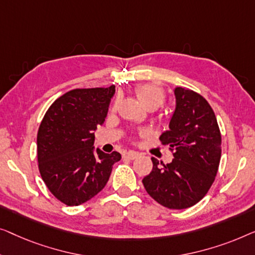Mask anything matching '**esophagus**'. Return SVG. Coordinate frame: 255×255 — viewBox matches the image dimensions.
<instances>
[{
	"instance_id": "1",
	"label": "esophagus",
	"mask_w": 255,
	"mask_h": 255,
	"mask_svg": "<svg viewBox=\"0 0 255 255\" xmlns=\"http://www.w3.org/2000/svg\"><path fill=\"white\" fill-rule=\"evenodd\" d=\"M138 157V153L137 152H134V151H129L124 153V158H128V159H135Z\"/></svg>"
}]
</instances>
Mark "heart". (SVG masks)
Segmentation results:
<instances>
[{
    "label": "heart",
    "mask_w": 255,
    "mask_h": 255,
    "mask_svg": "<svg viewBox=\"0 0 255 255\" xmlns=\"http://www.w3.org/2000/svg\"><path fill=\"white\" fill-rule=\"evenodd\" d=\"M135 93L139 102L144 105L146 109L157 110L165 102V92L162 88L152 84L138 85L135 89Z\"/></svg>",
    "instance_id": "obj_1"
}]
</instances>
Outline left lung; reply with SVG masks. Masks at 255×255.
I'll list each match as a JSON object with an SVG mask.
<instances>
[{
	"instance_id": "left-lung-1",
	"label": "left lung",
	"mask_w": 255,
	"mask_h": 255,
	"mask_svg": "<svg viewBox=\"0 0 255 255\" xmlns=\"http://www.w3.org/2000/svg\"><path fill=\"white\" fill-rule=\"evenodd\" d=\"M174 95L170 129L159 137L174 158L164 164L152 157V171L142 182L159 204L186 209L202 200L213 185L220 166L222 137L216 116L202 96L184 88H175Z\"/></svg>"
}]
</instances>
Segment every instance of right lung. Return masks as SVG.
<instances>
[{"mask_svg":"<svg viewBox=\"0 0 255 255\" xmlns=\"http://www.w3.org/2000/svg\"><path fill=\"white\" fill-rule=\"evenodd\" d=\"M116 87L75 89L57 98L37 135L39 172L49 192L67 206L98 194L121 155L95 151V131L107 116Z\"/></svg>","mask_w":255,"mask_h":255,"instance_id":"add662e5","label":"right lung"}]
</instances>
